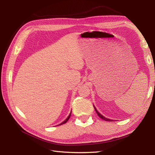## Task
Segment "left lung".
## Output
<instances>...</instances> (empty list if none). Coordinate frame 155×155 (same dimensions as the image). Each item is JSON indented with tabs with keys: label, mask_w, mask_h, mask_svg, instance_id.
Masks as SVG:
<instances>
[{
	"label": "left lung",
	"mask_w": 155,
	"mask_h": 155,
	"mask_svg": "<svg viewBox=\"0 0 155 155\" xmlns=\"http://www.w3.org/2000/svg\"><path fill=\"white\" fill-rule=\"evenodd\" d=\"M94 110H95V111H96V113H97V114L98 115V117H99L100 118H101L102 119H103V120H106V121H112L113 120H111V119H109V118H105L104 117H103V115H102L101 114H100L99 113H98V112L97 111V110L96 109V108H95L94 107Z\"/></svg>",
	"instance_id": "1"
}]
</instances>
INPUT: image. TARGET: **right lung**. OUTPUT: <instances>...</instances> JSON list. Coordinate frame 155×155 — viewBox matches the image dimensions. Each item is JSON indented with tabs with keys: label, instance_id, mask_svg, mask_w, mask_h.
<instances>
[{
	"label": "right lung",
	"instance_id": "obj_1",
	"mask_svg": "<svg viewBox=\"0 0 155 155\" xmlns=\"http://www.w3.org/2000/svg\"><path fill=\"white\" fill-rule=\"evenodd\" d=\"M71 113H70V114H69L68 115V117H67V119H66L64 122H62V123H61L60 124H59V125H61V124H65L66 123H67V122L68 120V119H69V118H70V117H71Z\"/></svg>",
	"mask_w": 155,
	"mask_h": 155
}]
</instances>
